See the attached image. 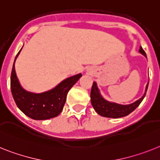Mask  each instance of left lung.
Here are the masks:
<instances>
[{"label": "left lung", "mask_w": 160, "mask_h": 160, "mask_svg": "<svg viewBox=\"0 0 160 160\" xmlns=\"http://www.w3.org/2000/svg\"><path fill=\"white\" fill-rule=\"evenodd\" d=\"M139 52L147 58L145 51H143V49L142 47H140ZM147 88H148V84H147V88H146L145 93L139 100H138L134 103L130 104V105H124L112 103V102H109V101L104 99L100 94L99 90L97 88V84L95 82H93L92 86L91 94H90L92 105V107H93L94 109L98 114H100L101 116L105 117V118H122V117L127 116L130 113H132L142 101L143 98L145 97L146 93H147Z\"/></svg>", "instance_id": "obj_1"}]
</instances>
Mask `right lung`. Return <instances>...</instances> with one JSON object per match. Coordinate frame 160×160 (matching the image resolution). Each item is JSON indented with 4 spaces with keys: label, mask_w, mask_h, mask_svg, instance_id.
<instances>
[{
    "label": "right lung",
    "mask_w": 160,
    "mask_h": 160,
    "mask_svg": "<svg viewBox=\"0 0 160 160\" xmlns=\"http://www.w3.org/2000/svg\"><path fill=\"white\" fill-rule=\"evenodd\" d=\"M19 52L16 55L14 63ZM14 63L10 77L12 95L21 111L34 120H47L58 116L63 110L68 91L82 76L81 74L76 75L62 81L50 91L42 93H32L23 89L19 84Z\"/></svg>",
    "instance_id": "add662e5"
}]
</instances>
